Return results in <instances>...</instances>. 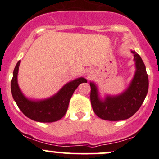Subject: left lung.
<instances>
[{"instance_id":"8db88e82","label":"left lung","mask_w":159,"mask_h":159,"mask_svg":"<svg viewBox=\"0 0 159 159\" xmlns=\"http://www.w3.org/2000/svg\"><path fill=\"white\" fill-rule=\"evenodd\" d=\"M134 59L136 72L127 90L117 97H107L104 101L98 98V89L93 83L91 85V103L94 113L102 120L117 121L129 118L135 114L146 98L149 87L148 75L144 63L135 51Z\"/></svg>"}]
</instances>
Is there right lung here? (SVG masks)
<instances>
[{
  "mask_svg": "<svg viewBox=\"0 0 159 159\" xmlns=\"http://www.w3.org/2000/svg\"><path fill=\"white\" fill-rule=\"evenodd\" d=\"M20 61L13 71L11 91L17 106L25 116L31 120L42 123H51L60 120L67 112L70 98L78 85L87 80L83 77L66 84L53 98L42 101H31L22 94L17 83V74Z\"/></svg>",
  "mask_w": 159,
  "mask_h": 159,
  "instance_id": "obj_1",
  "label": "right lung"
}]
</instances>
